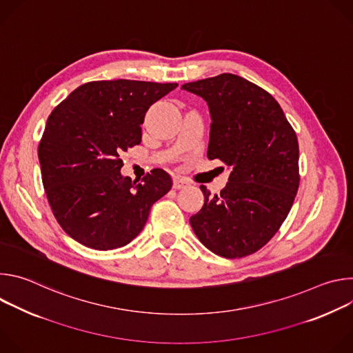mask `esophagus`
<instances>
[{
  "label": "esophagus",
  "mask_w": 353,
  "mask_h": 353,
  "mask_svg": "<svg viewBox=\"0 0 353 353\" xmlns=\"http://www.w3.org/2000/svg\"><path fill=\"white\" fill-rule=\"evenodd\" d=\"M188 185V181H185L184 179H180V177H176L174 180H173V187L176 188V190H180V188H184V187H187Z\"/></svg>",
  "instance_id": "obj_1"
}]
</instances>
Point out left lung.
I'll return each mask as SVG.
<instances>
[{"mask_svg": "<svg viewBox=\"0 0 353 353\" xmlns=\"http://www.w3.org/2000/svg\"><path fill=\"white\" fill-rule=\"evenodd\" d=\"M211 114L208 159L230 168L226 187L211 194L190 225L207 248L225 259L259 251L286 219L299 188V143L279 103L239 75L188 82Z\"/></svg>", "mask_w": 353, "mask_h": 353, "instance_id": "left-lung-1", "label": "left lung"}]
</instances>
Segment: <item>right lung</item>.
<instances>
[{
    "mask_svg": "<svg viewBox=\"0 0 353 353\" xmlns=\"http://www.w3.org/2000/svg\"><path fill=\"white\" fill-rule=\"evenodd\" d=\"M177 83L93 81L78 86L47 119L39 143L41 180L52 211L78 243L94 250L128 244L172 188L154 169L142 183L123 177L120 154L141 143V124Z\"/></svg>",
    "mask_w": 353,
    "mask_h": 353,
    "instance_id": "obj_1",
    "label": "right lung"
}]
</instances>
